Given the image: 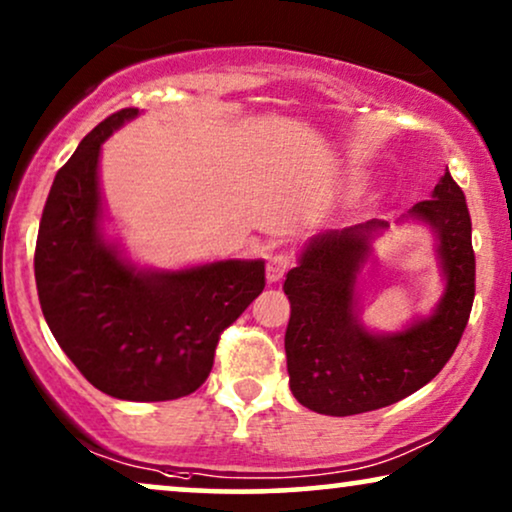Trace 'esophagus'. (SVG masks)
I'll return each mask as SVG.
<instances>
[{
  "label": "esophagus",
  "mask_w": 512,
  "mask_h": 512,
  "mask_svg": "<svg viewBox=\"0 0 512 512\" xmlns=\"http://www.w3.org/2000/svg\"><path fill=\"white\" fill-rule=\"evenodd\" d=\"M291 268V256L289 254H275L268 258V263H265V279H268L270 284L279 282L286 275V270Z\"/></svg>",
  "instance_id": "34e87169"
}]
</instances>
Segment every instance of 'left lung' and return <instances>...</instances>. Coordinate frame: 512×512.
Segmentation results:
<instances>
[{
	"label": "left lung",
	"instance_id": "1",
	"mask_svg": "<svg viewBox=\"0 0 512 512\" xmlns=\"http://www.w3.org/2000/svg\"><path fill=\"white\" fill-rule=\"evenodd\" d=\"M403 221L424 223L436 240L443 296L426 317L394 333L361 321V275L387 221L310 237L289 270L284 349L296 401L319 415L347 417L398 403L436 377L457 349L475 296V254L464 191L450 172Z\"/></svg>",
	"mask_w": 512,
	"mask_h": 512
}]
</instances>
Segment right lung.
<instances>
[{
  "label": "right lung",
  "instance_id": "1",
  "mask_svg": "<svg viewBox=\"0 0 512 512\" xmlns=\"http://www.w3.org/2000/svg\"><path fill=\"white\" fill-rule=\"evenodd\" d=\"M139 116L121 109L90 130L55 174L39 223L34 277L41 312L81 375L121 401L193 394L219 335L265 286V261L139 268L104 230L102 144Z\"/></svg>",
  "mask_w": 512,
  "mask_h": 512
}]
</instances>
